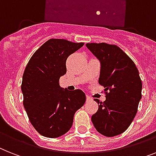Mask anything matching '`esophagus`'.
I'll list each match as a JSON object with an SVG mask.
<instances>
[{
	"instance_id": "34e87169",
	"label": "esophagus",
	"mask_w": 156,
	"mask_h": 156,
	"mask_svg": "<svg viewBox=\"0 0 156 156\" xmlns=\"http://www.w3.org/2000/svg\"><path fill=\"white\" fill-rule=\"evenodd\" d=\"M86 99H87V101H91V100H92V98L88 96H86Z\"/></svg>"
}]
</instances>
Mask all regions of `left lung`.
I'll use <instances>...</instances> for the list:
<instances>
[{"label": "left lung", "instance_id": "left-lung-1", "mask_svg": "<svg viewBox=\"0 0 156 156\" xmlns=\"http://www.w3.org/2000/svg\"><path fill=\"white\" fill-rule=\"evenodd\" d=\"M86 46L100 62L99 83L105 87L106 100L98 103L92 116L96 131L108 137L127 129L136 116L142 97V81L135 63L114 44L87 43Z\"/></svg>", "mask_w": 156, "mask_h": 156}]
</instances>
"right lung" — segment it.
Wrapping results in <instances>:
<instances>
[{"label":"right lung","instance_id":"add662e5","mask_svg":"<svg viewBox=\"0 0 156 156\" xmlns=\"http://www.w3.org/2000/svg\"><path fill=\"white\" fill-rule=\"evenodd\" d=\"M84 43L50 39L34 52L23 74V104L29 121L41 136L56 138L70 130L73 117L86 100L80 89L60 87L66 60Z\"/></svg>","mask_w":156,"mask_h":156}]
</instances>
